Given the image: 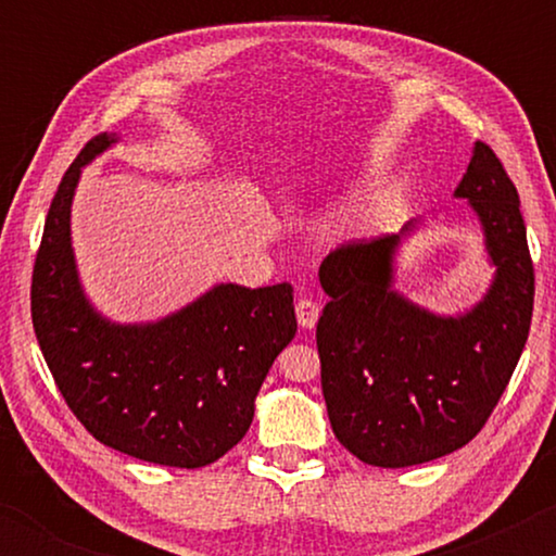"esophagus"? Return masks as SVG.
Wrapping results in <instances>:
<instances>
[{
  "instance_id": "34e87169",
  "label": "esophagus",
  "mask_w": 556,
  "mask_h": 556,
  "mask_svg": "<svg viewBox=\"0 0 556 556\" xmlns=\"http://www.w3.org/2000/svg\"><path fill=\"white\" fill-rule=\"evenodd\" d=\"M295 316H298V324L303 329H314L318 316H321V305L316 303V300H308V298H300L295 303Z\"/></svg>"
}]
</instances>
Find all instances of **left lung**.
Segmentation results:
<instances>
[{
    "label": "left lung",
    "instance_id": "left-lung-1",
    "mask_svg": "<svg viewBox=\"0 0 556 556\" xmlns=\"http://www.w3.org/2000/svg\"><path fill=\"white\" fill-rule=\"evenodd\" d=\"M483 229L491 287L470 311L439 316L394 290L400 235L348 242L324 258L331 298L316 327L321 389L342 446L376 468H407L460 450L483 429L526 348L533 261L520 198L486 143L455 190Z\"/></svg>",
    "mask_w": 556,
    "mask_h": 556
}]
</instances>
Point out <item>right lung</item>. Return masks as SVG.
<instances>
[{
	"instance_id": "obj_1",
	"label": "right lung",
	"mask_w": 556,
	"mask_h": 556,
	"mask_svg": "<svg viewBox=\"0 0 556 556\" xmlns=\"http://www.w3.org/2000/svg\"><path fill=\"white\" fill-rule=\"evenodd\" d=\"M117 136L70 164L43 225L30 316L43 361L75 418L101 444L169 468H203L251 429L256 394L298 331L292 287L216 285L177 314L114 324L83 292L70 240L80 172Z\"/></svg>"
}]
</instances>
